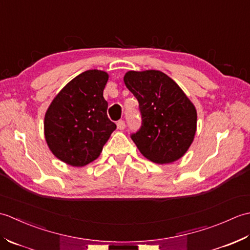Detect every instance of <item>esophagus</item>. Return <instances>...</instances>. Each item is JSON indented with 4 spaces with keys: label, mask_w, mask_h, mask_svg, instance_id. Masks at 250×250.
Wrapping results in <instances>:
<instances>
[{
    "label": "esophagus",
    "mask_w": 250,
    "mask_h": 250,
    "mask_svg": "<svg viewBox=\"0 0 250 250\" xmlns=\"http://www.w3.org/2000/svg\"><path fill=\"white\" fill-rule=\"evenodd\" d=\"M117 128H118L119 130H125V122L124 120H119L118 122H117Z\"/></svg>",
    "instance_id": "obj_1"
}]
</instances>
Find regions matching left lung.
<instances>
[{
    "label": "left lung",
    "instance_id": "1",
    "mask_svg": "<svg viewBox=\"0 0 250 250\" xmlns=\"http://www.w3.org/2000/svg\"><path fill=\"white\" fill-rule=\"evenodd\" d=\"M124 82L140 104L142 126L131 139L142 155L158 164L182 158L196 131L198 116L193 103L160 71H129Z\"/></svg>",
    "mask_w": 250,
    "mask_h": 250
}]
</instances>
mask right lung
I'll use <instances>...</instances> for the list:
<instances>
[{
  "label": "right lung",
  "mask_w": 250,
  "mask_h": 250,
  "mask_svg": "<svg viewBox=\"0 0 250 250\" xmlns=\"http://www.w3.org/2000/svg\"><path fill=\"white\" fill-rule=\"evenodd\" d=\"M108 74L89 70L62 88L45 114L44 133L51 152L81 167L98 159L116 129L103 97Z\"/></svg>",
  "instance_id": "add662e5"
}]
</instances>
